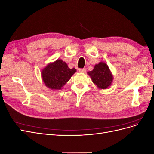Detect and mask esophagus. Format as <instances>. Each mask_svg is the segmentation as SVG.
<instances>
[{
	"label": "esophagus",
	"mask_w": 154,
	"mask_h": 154,
	"mask_svg": "<svg viewBox=\"0 0 154 154\" xmlns=\"http://www.w3.org/2000/svg\"><path fill=\"white\" fill-rule=\"evenodd\" d=\"M79 72H85L86 71V69H79Z\"/></svg>",
	"instance_id": "1"
}]
</instances>
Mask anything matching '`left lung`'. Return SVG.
Listing matches in <instances>:
<instances>
[{"instance_id": "obj_1", "label": "left lung", "mask_w": 154, "mask_h": 154, "mask_svg": "<svg viewBox=\"0 0 154 154\" xmlns=\"http://www.w3.org/2000/svg\"><path fill=\"white\" fill-rule=\"evenodd\" d=\"M87 74L99 89H106L113 82V74L108 65L104 62L96 64L92 71L87 72Z\"/></svg>"}]
</instances>
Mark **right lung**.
Listing matches in <instances>:
<instances>
[{
    "instance_id": "right-lung-1",
    "label": "right lung",
    "mask_w": 154,
    "mask_h": 154,
    "mask_svg": "<svg viewBox=\"0 0 154 154\" xmlns=\"http://www.w3.org/2000/svg\"><path fill=\"white\" fill-rule=\"evenodd\" d=\"M76 72V69L69 68L62 60L58 59L49 63L41 71V76L45 85L51 90H61L63 86Z\"/></svg>"
}]
</instances>
